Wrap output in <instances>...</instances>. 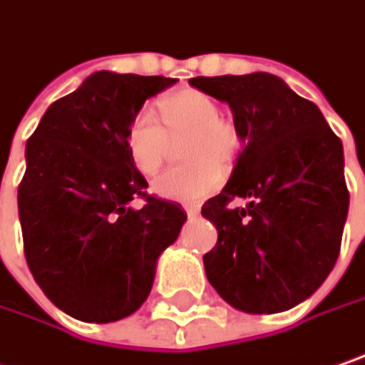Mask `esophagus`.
Instances as JSON below:
<instances>
[{
	"mask_svg": "<svg viewBox=\"0 0 365 365\" xmlns=\"http://www.w3.org/2000/svg\"><path fill=\"white\" fill-rule=\"evenodd\" d=\"M183 210L187 212V217H196V215L200 212V206H198V204H185Z\"/></svg>",
	"mask_w": 365,
	"mask_h": 365,
	"instance_id": "obj_1",
	"label": "esophagus"
}]
</instances>
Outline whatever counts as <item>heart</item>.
Returning <instances> with one entry per match:
<instances>
[{
	"instance_id": "obj_1",
	"label": "heart",
	"mask_w": 365,
	"mask_h": 365,
	"mask_svg": "<svg viewBox=\"0 0 365 365\" xmlns=\"http://www.w3.org/2000/svg\"><path fill=\"white\" fill-rule=\"evenodd\" d=\"M163 125L150 109H140L128 121L123 144L144 175L161 169L169 153V138L187 136L183 146V167H173L161 173L153 192L165 200L198 202L223 183L224 167H231L242 148L237 128L221 118L217 101L198 88H180L157 103Z\"/></svg>"
}]
</instances>
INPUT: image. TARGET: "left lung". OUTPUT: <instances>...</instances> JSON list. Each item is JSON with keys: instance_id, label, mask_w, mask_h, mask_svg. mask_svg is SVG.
I'll return each mask as SVG.
<instances>
[{"instance_id": "left-lung-1", "label": "left lung", "mask_w": 365, "mask_h": 365, "mask_svg": "<svg viewBox=\"0 0 365 365\" xmlns=\"http://www.w3.org/2000/svg\"><path fill=\"white\" fill-rule=\"evenodd\" d=\"M190 84L231 107L244 142L225 187L202 206L219 231L202 258L206 277L235 310H291L339 258L349 210L343 144L320 109L277 76H198ZM233 197L248 204L229 209Z\"/></svg>"}]
</instances>
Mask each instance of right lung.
Listing matches in <instances>:
<instances>
[{"mask_svg":"<svg viewBox=\"0 0 365 365\" xmlns=\"http://www.w3.org/2000/svg\"><path fill=\"white\" fill-rule=\"evenodd\" d=\"M178 78L95 72L55 101L26 142L18 187L24 256L59 310L84 322H115L153 289L157 260L185 212L148 196L123 134L144 101ZM145 198L134 209V197Z\"/></svg>","mask_w":365,"mask_h":365,"instance_id":"1","label":"right lung"}]
</instances>
